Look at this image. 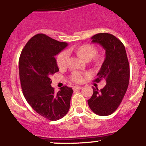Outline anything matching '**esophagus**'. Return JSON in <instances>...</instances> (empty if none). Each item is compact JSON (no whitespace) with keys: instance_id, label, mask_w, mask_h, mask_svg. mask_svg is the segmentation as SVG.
<instances>
[{"instance_id":"obj_1","label":"esophagus","mask_w":146,"mask_h":146,"mask_svg":"<svg viewBox=\"0 0 146 146\" xmlns=\"http://www.w3.org/2000/svg\"><path fill=\"white\" fill-rule=\"evenodd\" d=\"M82 88V86H74V87H73V89L74 90H81Z\"/></svg>"}]
</instances>
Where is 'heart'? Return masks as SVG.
Segmentation results:
<instances>
[{
    "label": "heart",
    "instance_id": "1",
    "mask_svg": "<svg viewBox=\"0 0 146 146\" xmlns=\"http://www.w3.org/2000/svg\"><path fill=\"white\" fill-rule=\"evenodd\" d=\"M74 54L80 58L85 61L90 60L93 58V62L96 65H100L104 60V56L103 54H97L98 50L96 47L90 44H84L80 46H76L72 49ZM67 60H68V54L65 51H62L57 56L56 62L58 66L60 69H63L66 67ZM84 74L74 72L72 74L71 79L75 83H81L84 80Z\"/></svg>",
    "mask_w": 146,
    "mask_h": 146
}]
</instances>
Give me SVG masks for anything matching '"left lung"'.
Returning <instances> with one entry per match:
<instances>
[{
  "label": "left lung",
  "instance_id": "1",
  "mask_svg": "<svg viewBox=\"0 0 146 146\" xmlns=\"http://www.w3.org/2000/svg\"><path fill=\"white\" fill-rule=\"evenodd\" d=\"M92 43L101 45L105 50L104 61L95 80L104 79L106 85L102 89L92 88L93 94L88 100L90 109L99 115H109L114 112L127 90L129 81V64L125 46L111 34L103 33L91 37Z\"/></svg>",
  "mask_w": 146,
  "mask_h": 146
}]
</instances>
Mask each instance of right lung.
<instances>
[{"label":"right lung","mask_w":146,"mask_h":146,"mask_svg":"<svg viewBox=\"0 0 146 146\" xmlns=\"http://www.w3.org/2000/svg\"><path fill=\"white\" fill-rule=\"evenodd\" d=\"M67 46L44 34H37L25 45L19 60L23 94L38 114L50 120L65 116L70 106L73 90L67 86L56 93L50 76L59 71L55 56Z\"/></svg>","instance_id":"right-lung-1"}]
</instances>
